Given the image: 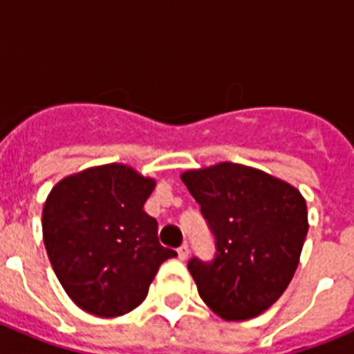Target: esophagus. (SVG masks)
<instances>
[{
    "instance_id": "1",
    "label": "esophagus",
    "mask_w": 354,
    "mask_h": 354,
    "mask_svg": "<svg viewBox=\"0 0 354 354\" xmlns=\"http://www.w3.org/2000/svg\"><path fill=\"white\" fill-rule=\"evenodd\" d=\"M177 253H179L180 261H186V259L189 257V245H187V243H184L183 246H179Z\"/></svg>"
}]
</instances>
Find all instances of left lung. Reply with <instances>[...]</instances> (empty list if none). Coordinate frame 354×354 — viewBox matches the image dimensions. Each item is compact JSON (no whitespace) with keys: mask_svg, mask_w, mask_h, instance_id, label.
Listing matches in <instances>:
<instances>
[{"mask_svg":"<svg viewBox=\"0 0 354 354\" xmlns=\"http://www.w3.org/2000/svg\"><path fill=\"white\" fill-rule=\"evenodd\" d=\"M214 237L212 261L187 262L200 298L227 321L270 308L298 268L308 232L301 193L236 162L180 175Z\"/></svg>","mask_w":354,"mask_h":354,"instance_id":"1","label":"left lung"}]
</instances>
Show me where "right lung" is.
<instances>
[{
  "label": "right lung",
  "instance_id": "add662e5",
  "mask_svg": "<svg viewBox=\"0 0 354 354\" xmlns=\"http://www.w3.org/2000/svg\"><path fill=\"white\" fill-rule=\"evenodd\" d=\"M156 180L126 165L60 180L42 212L44 245L68 298L99 317L127 314L147 298L159 266L177 252L159 245L143 211Z\"/></svg>",
  "mask_w": 354,
  "mask_h": 354
}]
</instances>
